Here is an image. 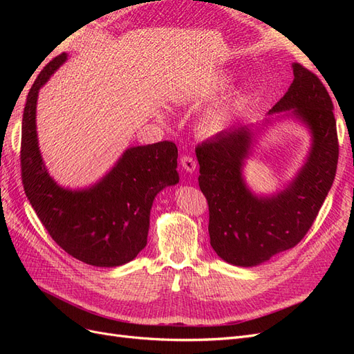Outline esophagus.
<instances>
[{"mask_svg": "<svg viewBox=\"0 0 354 354\" xmlns=\"http://www.w3.org/2000/svg\"><path fill=\"white\" fill-rule=\"evenodd\" d=\"M180 164L187 171V173H194V171L196 169V160L194 159V156H190V155H185L183 158H181Z\"/></svg>", "mask_w": 354, "mask_h": 354, "instance_id": "obj_1", "label": "esophagus"}]
</instances>
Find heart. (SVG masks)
<instances>
[{
  "label": "heart",
  "instance_id": "heart-1",
  "mask_svg": "<svg viewBox=\"0 0 354 354\" xmlns=\"http://www.w3.org/2000/svg\"><path fill=\"white\" fill-rule=\"evenodd\" d=\"M229 109L227 108H212L208 112L203 113V116L201 118L199 121V128L202 133H207V134H212L218 131L220 128L227 122L229 120Z\"/></svg>",
  "mask_w": 354,
  "mask_h": 354
}]
</instances>
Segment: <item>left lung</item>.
Masks as SVG:
<instances>
[{
	"instance_id": "8db88e82",
	"label": "left lung",
	"mask_w": 354,
	"mask_h": 354,
	"mask_svg": "<svg viewBox=\"0 0 354 354\" xmlns=\"http://www.w3.org/2000/svg\"><path fill=\"white\" fill-rule=\"evenodd\" d=\"M292 71V84L270 113L291 111L312 130L313 146L306 165L281 194L257 198L246 189L241 174L251 145L246 127H232L195 149L199 187L209 209L211 246L234 266H257L295 246L334 183L339 153L334 104L317 75L299 63Z\"/></svg>"
}]
</instances>
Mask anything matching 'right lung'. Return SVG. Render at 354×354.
Wrapping results in <instances>:
<instances>
[{
	"label": "right lung",
	"instance_id": "obj_1",
	"mask_svg": "<svg viewBox=\"0 0 354 354\" xmlns=\"http://www.w3.org/2000/svg\"><path fill=\"white\" fill-rule=\"evenodd\" d=\"M65 60L66 53H62L48 62L28 93L20 143L22 183L42 226L63 251L90 266L116 267L146 246L155 196L178 183V151L168 140L130 147L95 186H57L42 164L35 112L39 88Z\"/></svg>",
	"mask_w": 354,
	"mask_h": 354
}]
</instances>
